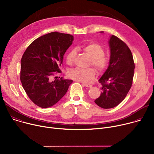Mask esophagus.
<instances>
[{
	"instance_id": "obj_1",
	"label": "esophagus",
	"mask_w": 154,
	"mask_h": 154,
	"mask_svg": "<svg viewBox=\"0 0 154 154\" xmlns=\"http://www.w3.org/2000/svg\"><path fill=\"white\" fill-rule=\"evenodd\" d=\"M82 85L85 86L86 87H88V88H91L92 87V85L91 84H86V83H82Z\"/></svg>"
}]
</instances>
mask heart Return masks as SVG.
I'll use <instances>...</instances> for the list:
<instances>
[{
    "label": "heart",
    "instance_id": "1",
    "mask_svg": "<svg viewBox=\"0 0 154 154\" xmlns=\"http://www.w3.org/2000/svg\"><path fill=\"white\" fill-rule=\"evenodd\" d=\"M82 50L91 57L89 65L94 66L99 72H103L108 68L109 58L104 54V49L100 44L97 42H91L82 45ZM77 51L75 49L68 51L66 55L67 64L72 65L73 63ZM68 75L70 78L75 81L86 82L95 78L96 72L92 67L86 69L76 68L70 69Z\"/></svg>",
    "mask_w": 154,
    "mask_h": 154
}]
</instances>
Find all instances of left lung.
I'll return each mask as SVG.
<instances>
[{"label": "left lung", "instance_id": "1", "mask_svg": "<svg viewBox=\"0 0 154 154\" xmlns=\"http://www.w3.org/2000/svg\"><path fill=\"white\" fill-rule=\"evenodd\" d=\"M109 45V66L99 80L102 92L94 100L103 109L113 108L125 99L131 88L135 68L132 53L125 42L112 35Z\"/></svg>", "mask_w": 154, "mask_h": 154}]
</instances>
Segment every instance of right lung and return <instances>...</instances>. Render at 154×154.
Segmentation results:
<instances>
[{"instance_id": "1", "label": "right lung", "mask_w": 154, "mask_h": 154, "mask_svg": "<svg viewBox=\"0 0 154 154\" xmlns=\"http://www.w3.org/2000/svg\"><path fill=\"white\" fill-rule=\"evenodd\" d=\"M73 39L69 34L52 32L32 42L22 56L20 81L23 88L31 100L41 108L57 103L73 82L63 77L54 81L51 78L62 73L63 55Z\"/></svg>"}]
</instances>
